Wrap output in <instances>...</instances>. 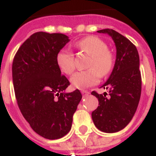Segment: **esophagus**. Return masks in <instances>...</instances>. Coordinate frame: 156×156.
Listing matches in <instances>:
<instances>
[{
    "label": "esophagus",
    "mask_w": 156,
    "mask_h": 156,
    "mask_svg": "<svg viewBox=\"0 0 156 156\" xmlns=\"http://www.w3.org/2000/svg\"><path fill=\"white\" fill-rule=\"evenodd\" d=\"M81 93L83 94V96H87L90 93L89 92H87L86 90H83V91H81Z\"/></svg>",
    "instance_id": "esophagus-1"
}]
</instances>
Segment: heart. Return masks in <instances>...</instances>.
<instances>
[{"mask_svg":"<svg viewBox=\"0 0 156 156\" xmlns=\"http://www.w3.org/2000/svg\"><path fill=\"white\" fill-rule=\"evenodd\" d=\"M79 50L90 55L87 62L88 69L76 73L72 78L73 86L83 89L98 84L101 76L105 77L114 68L115 56L113 52L107 48V43L101 38L90 35L82 39L75 44ZM56 63L63 73L71 75L76 68L74 55L67 49H61L56 55Z\"/></svg>","mask_w":156,"mask_h":156,"instance_id":"b5f03b06","label":"heart"}]
</instances>
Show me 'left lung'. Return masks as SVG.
<instances>
[{"mask_svg": "<svg viewBox=\"0 0 156 156\" xmlns=\"http://www.w3.org/2000/svg\"><path fill=\"white\" fill-rule=\"evenodd\" d=\"M98 33L109 34L116 49V58L110 77L101 87L108 90L103 94L93 91L98 107L92 112L93 123L100 131L114 133L131 122L139 104L141 93V76L137 49L127 38L112 29Z\"/></svg>", "mask_w": 156, "mask_h": 156, "instance_id": "obj_1", "label": "left lung"}]
</instances>
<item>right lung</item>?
Listing matches in <instances>:
<instances>
[{
    "label": "right lung",
    "instance_id": "add662e5",
    "mask_svg": "<svg viewBox=\"0 0 156 156\" xmlns=\"http://www.w3.org/2000/svg\"><path fill=\"white\" fill-rule=\"evenodd\" d=\"M69 41L63 34L34 33L20 47L12 63L20 110L34 131L49 140L69 133L82 99L78 89L64 92L70 83L56 63V55Z\"/></svg>",
    "mask_w": 156,
    "mask_h": 156
}]
</instances>
